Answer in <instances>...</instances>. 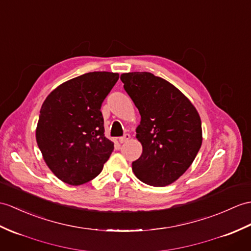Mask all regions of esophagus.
Listing matches in <instances>:
<instances>
[{
    "mask_svg": "<svg viewBox=\"0 0 251 251\" xmlns=\"http://www.w3.org/2000/svg\"><path fill=\"white\" fill-rule=\"evenodd\" d=\"M129 139H130V135H128V133H126V135H124L123 137L119 138V141H120V143H125V142H127Z\"/></svg>",
    "mask_w": 251,
    "mask_h": 251,
    "instance_id": "esophagus-1",
    "label": "esophagus"
}]
</instances>
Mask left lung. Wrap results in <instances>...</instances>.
<instances>
[{"label":"left lung","instance_id":"8db88e82","mask_svg":"<svg viewBox=\"0 0 251 251\" xmlns=\"http://www.w3.org/2000/svg\"><path fill=\"white\" fill-rule=\"evenodd\" d=\"M121 80L141 115L136 137L142 154L132 162V171L148 185H170L186 172L201 148L200 115L182 92L153 74H122Z\"/></svg>","mask_w":251,"mask_h":251}]
</instances>
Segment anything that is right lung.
<instances>
[{"label":"right lung","mask_w":251,"mask_h":251,"mask_svg":"<svg viewBox=\"0 0 251 251\" xmlns=\"http://www.w3.org/2000/svg\"><path fill=\"white\" fill-rule=\"evenodd\" d=\"M118 80L115 73H87L62 83L45 99L36 141L47 166L64 183L90 182L113 152V142L104 137L100 108Z\"/></svg>","instance_id":"1"}]
</instances>
